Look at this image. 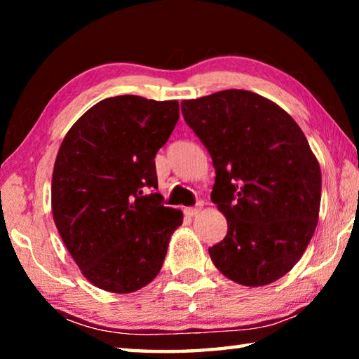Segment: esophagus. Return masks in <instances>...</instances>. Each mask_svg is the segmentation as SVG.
Segmentation results:
<instances>
[{"mask_svg": "<svg viewBox=\"0 0 359 359\" xmlns=\"http://www.w3.org/2000/svg\"><path fill=\"white\" fill-rule=\"evenodd\" d=\"M199 212H201V205H196V208H187L185 209V215L187 217H196Z\"/></svg>", "mask_w": 359, "mask_h": 359, "instance_id": "34e87169", "label": "esophagus"}]
</instances>
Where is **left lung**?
I'll return each instance as SVG.
<instances>
[{"label": "left lung", "instance_id": "1", "mask_svg": "<svg viewBox=\"0 0 359 359\" xmlns=\"http://www.w3.org/2000/svg\"><path fill=\"white\" fill-rule=\"evenodd\" d=\"M215 168L210 199L228 233L209 248L224 277L245 287L278 280L301 259L318 223L321 171L299 125L247 90L182 101Z\"/></svg>", "mask_w": 359, "mask_h": 359}]
</instances>
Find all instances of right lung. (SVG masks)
Segmentation results:
<instances>
[{"label": "right lung", "instance_id": "1", "mask_svg": "<svg viewBox=\"0 0 359 359\" xmlns=\"http://www.w3.org/2000/svg\"><path fill=\"white\" fill-rule=\"evenodd\" d=\"M179 120V102L136 95L90 107L60 145L52 174L53 222L90 283L133 293L160 272L182 222L165 208L155 155Z\"/></svg>", "mask_w": 359, "mask_h": 359}]
</instances>
